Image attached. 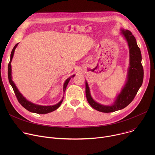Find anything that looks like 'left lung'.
<instances>
[{
  "label": "left lung",
  "mask_w": 155,
  "mask_h": 155,
  "mask_svg": "<svg viewBox=\"0 0 155 155\" xmlns=\"http://www.w3.org/2000/svg\"><path fill=\"white\" fill-rule=\"evenodd\" d=\"M121 34L127 42L129 49V67L127 80L121 92L117 96L113 104L107 105L96 102L91 97L89 86L86 80V96L90 105L95 110L104 113L114 112L127 106L135 97L143 79V69L142 65V54L134 36L130 31L120 29Z\"/></svg>",
  "instance_id": "1"
}]
</instances>
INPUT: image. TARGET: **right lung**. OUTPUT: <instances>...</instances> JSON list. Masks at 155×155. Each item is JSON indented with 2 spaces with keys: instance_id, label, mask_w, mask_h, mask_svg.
Here are the masks:
<instances>
[{
  "instance_id": "right-lung-1",
  "label": "right lung",
  "mask_w": 155,
  "mask_h": 155,
  "mask_svg": "<svg viewBox=\"0 0 155 155\" xmlns=\"http://www.w3.org/2000/svg\"><path fill=\"white\" fill-rule=\"evenodd\" d=\"M19 43H17L15 45V46L14 47L12 51L11 54H10V61L9 62L8 65V80L10 82V84H11V86H12L13 91L15 92V94L18 99V102L20 103V104L23 106L24 108H25L26 110H28V111L32 112V113H35V114H47L48 113H50L51 112L54 111L57 108H58L61 103L62 102L63 99H64V96L62 97V99L60 101V102H59L58 104L53 105H48V106H43V105H37L35 104H34L31 102H30L29 101H28L23 96L22 94L18 90V89L17 88L16 84H15V83L13 82V81L12 80V65H11V62L14 55V53H15V50L16 49V48L17 47ZM75 77V75H72L71 77H69L68 79H66V80L65 81L64 85H63V93H65L66 87H67L70 80L71 79V78H73Z\"/></svg>"
}]
</instances>
